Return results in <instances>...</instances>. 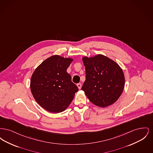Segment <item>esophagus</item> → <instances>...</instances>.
<instances>
[{
  "instance_id": "obj_1",
  "label": "esophagus",
  "mask_w": 153,
  "mask_h": 153,
  "mask_svg": "<svg viewBox=\"0 0 153 153\" xmlns=\"http://www.w3.org/2000/svg\"><path fill=\"white\" fill-rule=\"evenodd\" d=\"M77 86L78 88H79V89H81V84L80 83H79V84H77Z\"/></svg>"
}]
</instances>
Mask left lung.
<instances>
[{
    "instance_id": "left-lung-1",
    "label": "left lung",
    "mask_w": 153,
    "mask_h": 153,
    "mask_svg": "<svg viewBox=\"0 0 153 153\" xmlns=\"http://www.w3.org/2000/svg\"><path fill=\"white\" fill-rule=\"evenodd\" d=\"M86 79L81 88L95 105L104 108L113 104L121 96L125 85L122 69L115 61L102 54L82 57Z\"/></svg>"
}]
</instances>
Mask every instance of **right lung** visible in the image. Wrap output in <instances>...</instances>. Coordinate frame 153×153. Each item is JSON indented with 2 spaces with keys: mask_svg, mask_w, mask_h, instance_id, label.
I'll list each match as a JSON object with an SVG mask.
<instances>
[{
  "mask_svg": "<svg viewBox=\"0 0 153 153\" xmlns=\"http://www.w3.org/2000/svg\"><path fill=\"white\" fill-rule=\"evenodd\" d=\"M73 58L53 55L46 59L32 74L31 94L37 103L52 113L65 110L72 102L77 87L66 70Z\"/></svg>",
  "mask_w": 153,
  "mask_h": 153,
  "instance_id": "1",
  "label": "right lung"
}]
</instances>
